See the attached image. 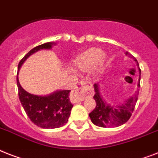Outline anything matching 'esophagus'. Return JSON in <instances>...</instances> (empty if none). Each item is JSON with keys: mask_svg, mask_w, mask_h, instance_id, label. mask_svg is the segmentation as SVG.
<instances>
[{"mask_svg": "<svg viewBox=\"0 0 158 158\" xmlns=\"http://www.w3.org/2000/svg\"><path fill=\"white\" fill-rule=\"evenodd\" d=\"M92 92V86L90 83L80 82L77 84L75 88L71 92L70 100L74 103L82 101L85 99V97L90 95Z\"/></svg>", "mask_w": 158, "mask_h": 158, "instance_id": "esophagus-1", "label": "esophagus"}]
</instances>
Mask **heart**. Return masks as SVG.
<instances>
[{
  "label": "heart",
  "instance_id": "b5f03b06",
  "mask_svg": "<svg viewBox=\"0 0 158 158\" xmlns=\"http://www.w3.org/2000/svg\"><path fill=\"white\" fill-rule=\"evenodd\" d=\"M102 54L101 49L98 48H92L78 56L74 61V65L80 70H88L97 62L98 60L103 61L105 56Z\"/></svg>",
  "mask_w": 158,
  "mask_h": 158
}]
</instances>
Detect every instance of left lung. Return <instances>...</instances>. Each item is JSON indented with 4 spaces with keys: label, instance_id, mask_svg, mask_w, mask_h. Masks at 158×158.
Here are the masks:
<instances>
[{
    "label": "left lung",
    "instance_id": "1",
    "mask_svg": "<svg viewBox=\"0 0 158 158\" xmlns=\"http://www.w3.org/2000/svg\"><path fill=\"white\" fill-rule=\"evenodd\" d=\"M140 71L141 70L139 69V75H140ZM139 80H140V75H139L138 87L140 86ZM94 88L96 93L93 98L96 101V107L89 114V117L92 123L101 127H118L123 125L129 120L131 114L134 111L135 103L138 100V93L135 95L134 97L127 100L125 103L121 106H110V105H107L101 98L98 90V85L97 83L94 84Z\"/></svg>",
    "mask_w": 158,
    "mask_h": 158
}]
</instances>
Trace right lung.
<instances>
[{
    "label": "right lung",
    "mask_w": 158,
    "mask_h": 158,
    "mask_svg": "<svg viewBox=\"0 0 158 158\" xmlns=\"http://www.w3.org/2000/svg\"><path fill=\"white\" fill-rule=\"evenodd\" d=\"M52 44L50 42L43 44L29 51L19 61V69L30 55L40 49H48ZM17 85L20 102L33 123L41 128L52 129L62 127L67 123L73 107L69 98L70 90L59 91L47 97H40L24 90L19 83L18 77Z\"/></svg>",
    "instance_id": "1"
}]
</instances>
